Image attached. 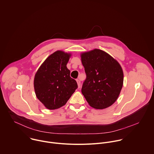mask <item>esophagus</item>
I'll return each mask as SVG.
<instances>
[{
	"label": "esophagus",
	"mask_w": 154,
	"mask_h": 154,
	"mask_svg": "<svg viewBox=\"0 0 154 154\" xmlns=\"http://www.w3.org/2000/svg\"><path fill=\"white\" fill-rule=\"evenodd\" d=\"M76 82H77V84H78V88H79L81 87V82L79 79H76Z\"/></svg>",
	"instance_id": "obj_1"
}]
</instances>
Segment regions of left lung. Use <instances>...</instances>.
<instances>
[{
  "label": "left lung",
  "instance_id": "8db88e82",
  "mask_svg": "<svg viewBox=\"0 0 154 154\" xmlns=\"http://www.w3.org/2000/svg\"><path fill=\"white\" fill-rule=\"evenodd\" d=\"M86 79L82 93L88 104L96 109H104L117 99L123 83L120 64L106 52L97 49L81 54Z\"/></svg>",
  "mask_w": 154,
  "mask_h": 154
}]
</instances>
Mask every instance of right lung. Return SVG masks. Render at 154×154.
Listing matches in <instances>:
<instances>
[{"mask_svg":"<svg viewBox=\"0 0 154 154\" xmlns=\"http://www.w3.org/2000/svg\"><path fill=\"white\" fill-rule=\"evenodd\" d=\"M70 57V54L62 51L55 52L46 59L35 75L36 96L49 109L64 106L78 88L66 66Z\"/></svg>","mask_w":154,"mask_h":154,"instance_id":"right-lung-1","label":"right lung"}]
</instances>
